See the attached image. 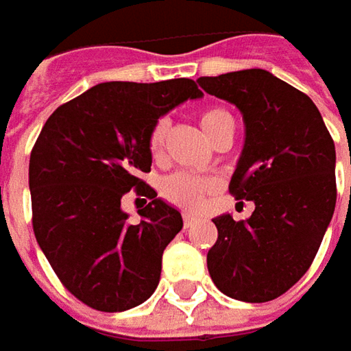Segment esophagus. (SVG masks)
Segmentation results:
<instances>
[{
    "instance_id": "esophagus-1",
    "label": "esophagus",
    "mask_w": 351,
    "mask_h": 351,
    "mask_svg": "<svg viewBox=\"0 0 351 351\" xmlns=\"http://www.w3.org/2000/svg\"><path fill=\"white\" fill-rule=\"evenodd\" d=\"M193 223H195V215L193 213H183V224L185 226H191Z\"/></svg>"
}]
</instances>
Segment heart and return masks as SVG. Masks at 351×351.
Wrapping results in <instances>:
<instances>
[{"mask_svg": "<svg viewBox=\"0 0 351 351\" xmlns=\"http://www.w3.org/2000/svg\"><path fill=\"white\" fill-rule=\"evenodd\" d=\"M228 123H234L228 111H224L221 107H209L201 113V127L213 136ZM169 123L168 119H158L154 127L150 128L148 134V150L152 158H160L164 154V146H166V136H168ZM217 182L213 178H201V176H191V173H169L162 182H160V193L162 197L169 201L171 205H178L183 209H195L201 203V199L205 193H210L215 189Z\"/></svg>", "mask_w": 351, "mask_h": 351, "instance_id": "obj_1", "label": "heart"}]
</instances>
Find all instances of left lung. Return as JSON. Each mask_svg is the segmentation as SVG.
I'll return each mask as SVG.
<instances>
[{"label":"left lung","instance_id":"left-lung-1","mask_svg":"<svg viewBox=\"0 0 351 351\" xmlns=\"http://www.w3.org/2000/svg\"><path fill=\"white\" fill-rule=\"evenodd\" d=\"M197 82L242 113L246 141L228 191L256 205L246 221L213 219L210 279L238 301H274L306 274L332 221L334 141L313 99L265 70Z\"/></svg>","mask_w":351,"mask_h":351}]
</instances>
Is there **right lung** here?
Here are the masks:
<instances>
[{
  "label": "right lung",
  "instance_id": "right-lung-1",
  "mask_svg": "<svg viewBox=\"0 0 351 351\" xmlns=\"http://www.w3.org/2000/svg\"><path fill=\"white\" fill-rule=\"evenodd\" d=\"M193 80L105 82L48 117L29 162L33 230L62 285L95 311L144 303L160 283L162 254L182 230L180 210L141 180L150 171V128L187 99ZM153 201L130 225L120 199Z\"/></svg>",
  "mask_w": 351,
  "mask_h": 351
}]
</instances>
